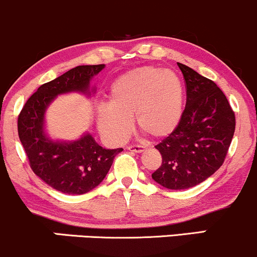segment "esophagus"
Returning a JSON list of instances; mask_svg holds the SVG:
<instances>
[{
    "label": "esophagus",
    "mask_w": 257,
    "mask_h": 257,
    "mask_svg": "<svg viewBox=\"0 0 257 257\" xmlns=\"http://www.w3.org/2000/svg\"><path fill=\"white\" fill-rule=\"evenodd\" d=\"M126 150L131 152H137V153H141L144 152L146 150L145 146H141V145H132V146H128L126 147Z\"/></svg>",
    "instance_id": "obj_1"
}]
</instances>
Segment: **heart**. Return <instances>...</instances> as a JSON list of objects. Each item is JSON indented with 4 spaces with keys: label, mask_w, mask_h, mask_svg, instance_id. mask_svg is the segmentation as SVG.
<instances>
[{
    "label": "heart",
    "mask_w": 257,
    "mask_h": 257,
    "mask_svg": "<svg viewBox=\"0 0 257 257\" xmlns=\"http://www.w3.org/2000/svg\"><path fill=\"white\" fill-rule=\"evenodd\" d=\"M184 110V84L172 70L140 67L111 84L107 104L96 107L101 135L112 143L124 141L132 131L131 118L150 137L166 138L179 125Z\"/></svg>",
    "instance_id": "b5f03b06"
}]
</instances>
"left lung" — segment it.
I'll return each mask as SVG.
<instances>
[{
    "instance_id": "left-lung-1",
    "label": "left lung",
    "mask_w": 257,
    "mask_h": 257,
    "mask_svg": "<svg viewBox=\"0 0 257 257\" xmlns=\"http://www.w3.org/2000/svg\"><path fill=\"white\" fill-rule=\"evenodd\" d=\"M187 87L179 125L156 149L162 166L152 174L169 190L199 185L222 166L234 134L235 117L226 95L211 79L178 63Z\"/></svg>"
}]
</instances>
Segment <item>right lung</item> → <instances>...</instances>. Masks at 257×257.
<instances>
[{
	"mask_svg": "<svg viewBox=\"0 0 257 257\" xmlns=\"http://www.w3.org/2000/svg\"><path fill=\"white\" fill-rule=\"evenodd\" d=\"M105 65H82L41 85L26 101L18 118V134L34 173L54 190L83 194L102 182L123 149H104L89 132L76 140L49 137L46 112L58 95L83 94L90 98L96 87L93 79Z\"/></svg>",
	"mask_w": 257,
	"mask_h": 257,
	"instance_id": "right-lung-1",
	"label": "right lung"
}]
</instances>
